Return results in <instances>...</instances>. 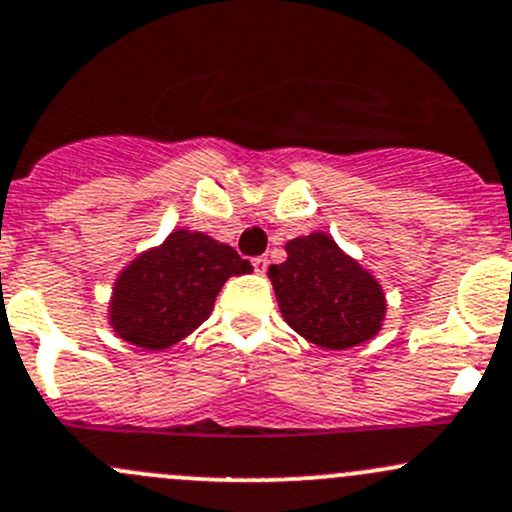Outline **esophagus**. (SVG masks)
I'll return each instance as SVG.
<instances>
[{"mask_svg": "<svg viewBox=\"0 0 512 512\" xmlns=\"http://www.w3.org/2000/svg\"><path fill=\"white\" fill-rule=\"evenodd\" d=\"M252 267H255L257 274H265L267 272V265H270V260L267 257H252Z\"/></svg>", "mask_w": 512, "mask_h": 512, "instance_id": "obj_1", "label": "esophagus"}]
</instances>
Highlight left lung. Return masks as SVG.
Here are the masks:
<instances>
[{"label": "left lung", "mask_w": 512, "mask_h": 512, "mask_svg": "<svg viewBox=\"0 0 512 512\" xmlns=\"http://www.w3.org/2000/svg\"><path fill=\"white\" fill-rule=\"evenodd\" d=\"M270 279L284 321L319 348L346 351L383 326V287L331 235L289 240L287 260L270 267Z\"/></svg>", "instance_id": "1"}]
</instances>
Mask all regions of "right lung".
I'll return each mask as SVG.
<instances>
[{
  "instance_id": "right-lung-1",
  "label": "right lung",
  "mask_w": 512,
  "mask_h": 512,
  "mask_svg": "<svg viewBox=\"0 0 512 512\" xmlns=\"http://www.w3.org/2000/svg\"><path fill=\"white\" fill-rule=\"evenodd\" d=\"M250 270V262L230 245L206 233L174 230L117 277L110 326L144 351H164L211 316L228 277Z\"/></svg>"
}]
</instances>
